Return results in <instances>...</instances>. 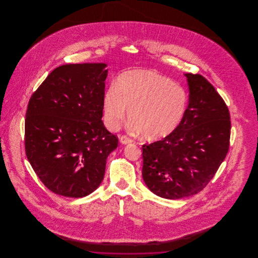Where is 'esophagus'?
I'll return each instance as SVG.
<instances>
[{"instance_id":"34e87169","label":"esophagus","mask_w":258,"mask_h":258,"mask_svg":"<svg viewBox=\"0 0 258 258\" xmlns=\"http://www.w3.org/2000/svg\"><path fill=\"white\" fill-rule=\"evenodd\" d=\"M120 141H121V143H123V144H128V143H132L134 140H133L132 138H130L128 136H126V135H122V136L120 137Z\"/></svg>"}]
</instances>
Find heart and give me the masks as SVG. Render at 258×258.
Segmentation results:
<instances>
[{"instance_id":"1","label":"heart","mask_w":258,"mask_h":258,"mask_svg":"<svg viewBox=\"0 0 258 258\" xmlns=\"http://www.w3.org/2000/svg\"><path fill=\"white\" fill-rule=\"evenodd\" d=\"M188 106L184 87L155 71H131L119 76L115 86L103 96V112L107 125L117 128L128 108L135 130L150 140L173 134L182 123Z\"/></svg>"}]
</instances>
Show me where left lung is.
Here are the masks:
<instances>
[{"label": "left lung", "instance_id": "1", "mask_svg": "<svg viewBox=\"0 0 258 258\" xmlns=\"http://www.w3.org/2000/svg\"><path fill=\"white\" fill-rule=\"evenodd\" d=\"M189 100L179 127L162 140L142 146V177L149 189L166 199L201 191L224 160L230 141L229 110L200 74H184Z\"/></svg>", "mask_w": 258, "mask_h": 258}]
</instances>
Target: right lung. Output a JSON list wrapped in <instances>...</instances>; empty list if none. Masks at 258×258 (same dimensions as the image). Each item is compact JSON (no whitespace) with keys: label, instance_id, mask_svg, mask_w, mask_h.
<instances>
[{"label":"right lung","instance_id":"add662e5","mask_svg":"<svg viewBox=\"0 0 258 258\" xmlns=\"http://www.w3.org/2000/svg\"><path fill=\"white\" fill-rule=\"evenodd\" d=\"M105 63H72L55 69L29 100L25 152L34 171L56 195L84 197L104 177L118 137L101 120Z\"/></svg>","mask_w":258,"mask_h":258}]
</instances>
